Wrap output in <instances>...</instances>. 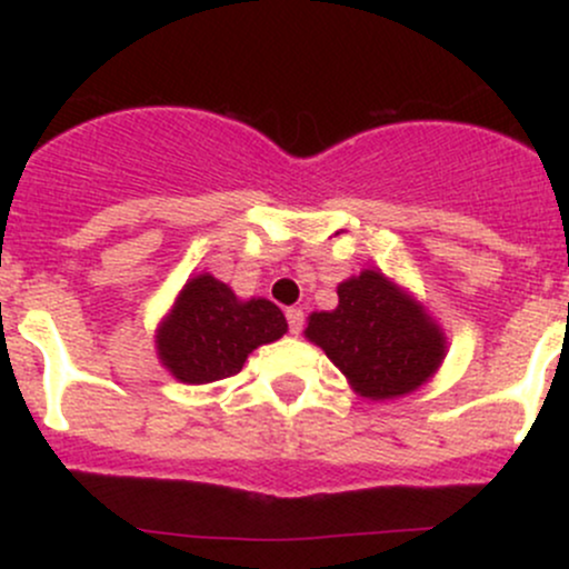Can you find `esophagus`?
I'll return each instance as SVG.
<instances>
[{
	"mask_svg": "<svg viewBox=\"0 0 569 569\" xmlns=\"http://www.w3.org/2000/svg\"><path fill=\"white\" fill-rule=\"evenodd\" d=\"M286 321H289L291 335H299L305 326V312L299 310V307H291V310H286Z\"/></svg>",
	"mask_w": 569,
	"mask_h": 569,
	"instance_id": "1",
	"label": "esophagus"
}]
</instances>
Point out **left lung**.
<instances>
[{
    "label": "left lung",
    "instance_id": "left-lung-1",
    "mask_svg": "<svg viewBox=\"0 0 569 569\" xmlns=\"http://www.w3.org/2000/svg\"><path fill=\"white\" fill-rule=\"evenodd\" d=\"M335 310L310 312L305 337L318 345L369 401L422 388L447 358V335L415 293L382 270H361L337 286Z\"/></svg>",
    "mask_w": 569,
    "mask_h": 569
}]
</instances>
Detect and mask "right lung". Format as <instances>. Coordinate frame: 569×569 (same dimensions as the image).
Masks as SVG:
<instances>
[{
    "label": "right lung",
    "mask_w": 569,
    "mask_h": 569,
    "mask_svg": "<svg viewBox=\"0 0 569 569\" xmlns=\"http://www.w3.org/2000/svg\"><path fill=\"white\" fill-rule=\"evenodd\" d=\"M289 331L270 299H240L211 272L192 276L154 329L160 363L184 385L227 380L246 358Z\"/></svg>",
    "instance_id": "obj_1"
}]
</instances>
